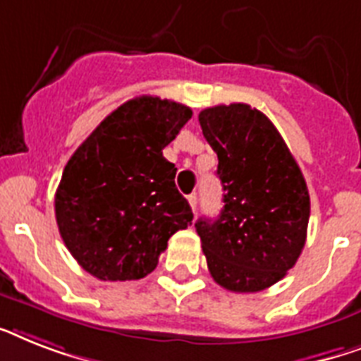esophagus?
I'll return each instance as SVG.
<instances>
[{
    "mask_svg": "<svg viewBox=\"0 0 361 361\" xmlns=\"http://www.w3.org/2000/svg\"><path fill=\"white\" fill-rule=\"evenodd\" d=\"M187 200H189V204H190V209L196 211V207H198V196L189 195V196H187Z\"/></svg>",
    "mask_w": 361,
    "mask_h": 361,
    "instance_id": "obj_1",
    "label": "esophagus"
}]
</instances>
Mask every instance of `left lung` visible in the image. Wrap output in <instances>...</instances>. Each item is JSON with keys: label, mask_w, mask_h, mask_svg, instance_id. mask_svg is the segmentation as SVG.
Returning <instances> with one entry per match:
<instances>
[{"label": "left lung", "mask_w": 361, "mask_h": 361, "mask_svg": "<svg viewBox=\"0 0 361 361\" xmlns=\"http://www.w3.org/2000/svg\"><path fill=\"white\" fill-rule=\"evenodd\" d=\"M202 133L219 157L224 207L196 231L207 269L219 286L257 293L280 282L306 243L310 195L282 135L247 104L207 107Z\"/></svg>", "instance_id": "1"}]
</instances>
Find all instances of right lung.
Masks as SVG:
<instances>
[{
  "label": "right lung",
  "instance_id": "right-lung-1",
  "mask_svg": "<svg viewBox=\"0 0 361 361\" xmlns=\"http://www.w3.org/2000/svg\"><path fill=\"white\" fill-rule=\"evenodd\" d=\"M192 116L187 105L139 96L85 139L55 192L59 233L75 262L99 280H139L157 267L178 230L192 222L163 148Z\"/></svg>",
  "mask_w": 361,
  "mask_h": 361
}]
</instances>
